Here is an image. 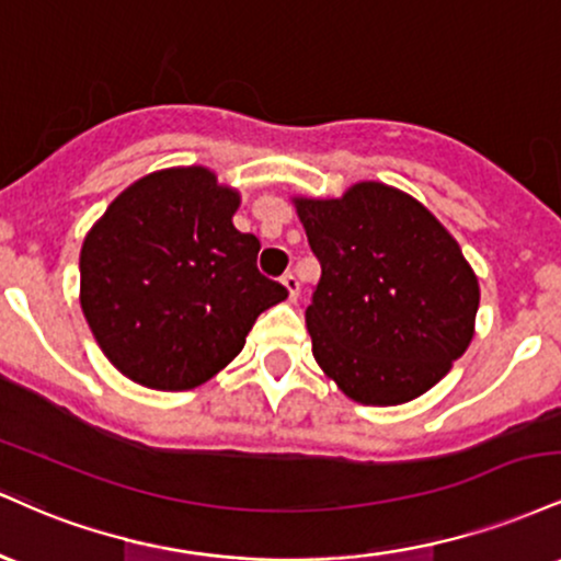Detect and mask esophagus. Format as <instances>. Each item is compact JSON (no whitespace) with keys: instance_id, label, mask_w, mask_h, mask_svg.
Masks as SVG:
<instances>
[{"instance_id":"obj_1","label":"esophagus","mask_w":561,"mask_h":561,"mask_svg":"<svg viewBox=\"0 0 561 561\" xmlns=\"http://www.w3.org/2000/svg\"><path fill=\"white\" fill-rule=\"evenodd\" d=\"M282 285L287 287V293H289V300H295V298H298V293H300V282H298V276H295L293 272L285 274V276H282Z\"/></svg>"}]
</instances>
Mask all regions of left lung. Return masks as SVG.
I'll return each instance as SVG.
<instances>
[{
	"label": "left lung",
	"mask_w": 561,
	"mask_h": 561,
	"mask_svg": "<svg viewBox=\"0 0 561 561\" xmlns=\"http://www.w3.org/2000/svg\"><path fill=\"white\" fill-rule=\"evenodd\" d=\"M295 205L321 263L306 324L327 377L366 405L405 403L440 382L480 306L459 242L414 197L377 182Z\"/></svg>",
	"instance_id": "left-lung-1"
}]
</instances>
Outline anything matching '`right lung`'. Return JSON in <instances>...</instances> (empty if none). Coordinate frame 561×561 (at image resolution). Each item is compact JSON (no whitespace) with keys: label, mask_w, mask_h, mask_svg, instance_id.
Segmentation results:
<instances>
[{"label":"right lung","mask_w":561,"mask_h":561,"mask_svg":"<svg viewBox=\"0 0 561 561\" xmlns=\"http://www.w3.org/2000/svg\"><path fill=\"white\" fill-rule=\"evenodd\" d=\"M240 195L210 171L150 173L113 199L81 248V308L121 375L190 390L221 371L266 308L261 242L231 224Z\"/></svg>","instance_id":"obj_1"}]
</instances>
